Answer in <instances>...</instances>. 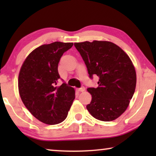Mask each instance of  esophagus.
Segmentation results:
<instances>
[{
    "label": "esophagus",
    "mask_w": 156,
    "mask_h": 156,
    "mask_svg": "<svg viewBox=\"0 0 156 156\" xmlns=\"http://www.w3.org/2000/svg\"><path fill=\"white\" fill-rule=\"evenodd\" d=\"M85 91V87H82L81 88H79L78 89V91H80V92H83V91Z\"/></svg>",
    "instance_id": "1"
}]
</instances>
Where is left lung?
Returning <instances> with one entry per match:
<instances>
[{
  "label": "left lung",
  "mask_w": 156,
  "mask_h": 156,
  "mask_svg": "<svg viewBox=\"0 0 156 156\" xmlns=\"http://www.w3.org/2000/svg\"><path fill=\"white\" fill-rule=\"evenodd\" d=\"M89 77L99 76L98 87L87 89L92 99L87 108L98 120L112 121L126 110L135 91L136 74L128 55L108 41L75 42Z\"/></svg>",
  "instance_id": "1"
}]
</instances>
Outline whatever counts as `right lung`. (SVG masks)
Returning a JSON list of instances; mask_svg holds the SVG:
<instances>
[{"label":"right lung","instance_id":"right-lung-1","mask_svg":"<svg viewBox=\"0 0 156 156\" xmlns=\"http://www.w3.org/2000/svg\"><path fill=\"white\" fill-rule=\"evenodd\" d=\"M72 42H55L42 44L27 57L18 76L21 99L36 119L48 125L59 123L67 118L75 98L73 87L64 82L57 86L60 76L58 64Z\"/></svg>","mask_w":156,"mask_h":156}]
</instances>
